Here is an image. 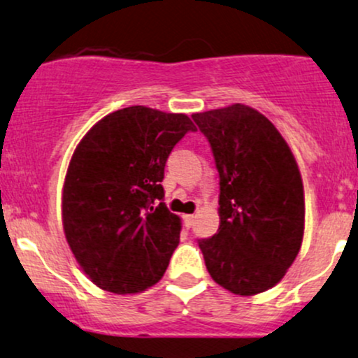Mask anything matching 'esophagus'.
Here are the masks:
<instances>
[{
  "mask_svg": "<svg viewBox=\"0 0 358 358\" xmlns=\"http://www.w3.org/2000/svg\"><path fill=\"white\" fill-rule=\"evenodd\" d=\"M193 220H195V215H183V222H185V227H192Z\"/></svg>",
  "mask_w": 358,
  "mask_h": 358,
  "instance_id": "34e87169",
  "label": "esophagus"
}]
</instances>
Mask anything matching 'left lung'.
I'll list each match as a JSON object with an SVG mask.
<instances>
[{
  "instance_id": "8db88e82",
  "label": "left lung",
  "mask_w": 358,
  "mask_h": 358,
  "mask_svg": "<svg viewBox=\"0 0 358 358\" xmlns=\"http://www.w3.org/2000/svg\"><path fill=\"white\" fill-rule=\"evenodd\" d=\"M220 176V225L199 241L213 281L234 294L264 293L301 249L305 190L296 159L268 117L244 104L192 114Z\"/></svg>"
}]
</instances>
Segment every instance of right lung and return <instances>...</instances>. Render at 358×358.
Segmentation results:
<instances>
[{"instance_id":"add662e5","label":"right lung","mask_w":358,"mask_h":358,"mask_svg":"<svg viewBox=\"0 0 358 358\" xmlns=\"http://www.w3.org/2000/svg\"><path fill=\"white\" fill-rule=\"evenodd\" d=\"M196 131L187 114L131 106L87 131L62 188L65 239L87 278L116 294L141 293L163 278L182 219L163 202L165 163Z\"/></svg>"}]
</instances>
